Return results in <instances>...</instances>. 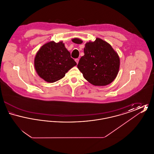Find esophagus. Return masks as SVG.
Returning a JSON list of instances; mask_svg holds the SVG:
<instances>
[{
  "mask_svg": "<svg viewBox=\"0 0 154 154\" xmlns=\"http://www.w3.org/2000/svg\"><path fill=\"white\" fill-rule=\"evenodd\" d=\"M75 62H76V63L78 64V63H79V59H75Z\"/></svg>",
  "mask_w": 154,
  "mask_h": 154,
  "instance_id": "esophagus-1",
  "label": "esophagus"
}]
</instances>
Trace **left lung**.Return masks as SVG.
Here are the masks:
<instances>
[{
    "mask_svg": "<svg viewBox=\"0 0 154 154\" xmlns=\"http://www.w3.org/2000/svg\"><path fill=\"white\" fill-rule=\"evenodd\" d=\"M77 44L82 41L72 40ZM84 55L81 58L77 67L85 80L95 86H105L111 83L117 75L120 60L117 53L110 44L99 38L87 43Z\"/></svg>",
    "mask_w": 154,
    "mask_h": 154,
    "instance_id": "1",
    "label": "left lung"
}]
</instances>
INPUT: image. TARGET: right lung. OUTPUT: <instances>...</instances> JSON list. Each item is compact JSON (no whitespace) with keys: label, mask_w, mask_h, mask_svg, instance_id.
<instances>
[{"label":"right lung","mask_w":154,"mask_h":154,"mask_svg":"<svg viewBox=\"0 0 154 154\" xmlns=\"http://www.w3.org/2000/svg\"><path fill=\"white\" fill-rule=\"evenodd\" d=\"M77 65L62 42L44 44L37 52L34 60L37 74L48 82L60 80Z\"/></svg>","instance_id":"add662e5"}]
</instances>
